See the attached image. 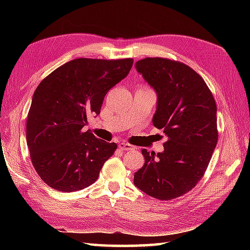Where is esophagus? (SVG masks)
Segmentation results:
<instances>
[{
    "label": "esophagus",
    "instance_id": "obj_1",
    "mask_svg": "<svg viewBox=\"0 0 250 250\" xmlns=\"http://www.w3.org/2000/svg\"><path fill=\"white\" fill-rule=\"evenodd\" d=\"M118 147L121 150H133L134 149V146H132L131 144H129V143H125V142H121Z\"/></svg>",
    "mask_w": 250,
    "mask_h": 250
}]
</instances>
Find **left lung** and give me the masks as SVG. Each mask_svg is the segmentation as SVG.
Masks as SVG:
<instances>
[{
    "instance_id": "obj_1",
    "label": "left lung",
    "mask_w": 250,
    "mask_h": 250,
    "mask_svg": "<svg viewBox=\"0 0 250 250\" xmlns=\"http://www.w3.org/2000/svg\"><path fill=\"white\" fill-rule=\"evenodd\" d=\"M135 67L156 90L152 122L167 141L157 155L142 150L145 163L134 185L155 199L173 200L193 189L208 167L218 142L216 102L204 79L183 62L145 58Z\"/></svg>"
}]
</instances>
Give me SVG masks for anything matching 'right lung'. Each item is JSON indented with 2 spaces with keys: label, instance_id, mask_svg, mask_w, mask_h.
I'll list each match as a JSON object with an SVG mask.
<instances>
[{
  "label": "right lung",
  "instance_id": "1",
  "mask_svg": "<svg viewBox=\"0 0 250 250\" xmlns=\"http://www.w3.org/2000/svg\"><path fill=\"white\" fill-rule=\"evenodd\" d=\"M133 59L78 58L56 68L34 91L26 117V144L36 173L61 192L92 185L116 143L83 131L87 117L99 115L110 88L128 75Z\"/></svg>",
  "mask_w": 250,
  "mask_h": 250
}]
</instances>
